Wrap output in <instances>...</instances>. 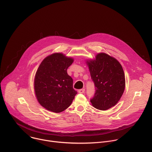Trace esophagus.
<instances>
[{"instance_id": "34e87169", "label": "esophagus", "mask_w": 152, "mask_h": 152, "mask_svg": "<svg viewBox=\"0 0 152 152\" xmlns=\"http://www.w3.org/2000/svg\"><path fill=\"white\" fill-rule=\"evenodd\" d=\"M84 92H85V89L84 88L78 90V93H80V94H83V93H84Z\"/></svg>"}]
</instances>
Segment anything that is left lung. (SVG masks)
Masks as SVG:
<instances>
[{
	"mask_svg": "<svg viewBox=\"0 0 152 152\" xmlns=\"http://www.w3.org/2000/svg\"><path fill=\"white\" fill-rule=\"evenodd\" d=\"M96 92L90 100L97 110L105 111L114 106L121 97L125 88V76L120 63L105 53L86 61Z\"/></svg>",
	"mask_w": 152,
	"mask_h": 152,
	"instance_id": "left-lung-1",
	"label": "left lung"
}]
</instances>
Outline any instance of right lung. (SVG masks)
<instances>
[{"label":"right lung","instance_id":"add662e5","mask_svg":"<svg viewBox=\"0 0 152 152\" xmlns=\"http://www.w3.org/2000/svg\"><path fill=\"white\" fill-rule=\"evenodd\" d=\"M74 59L61 53L45 58L34 78V91L39 103L53 113H61L70 106L77 94L73 79L67 70Z\"/></svg>","mask_w":152,"mask_h":152}]
</instances>
